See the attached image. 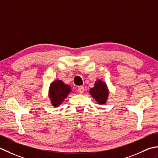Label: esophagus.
Listing matches in <instances>:
<instances>
[{
    "instance_id": "34e87169",
    "label": "esophagus",
    "mask_w": 158,
    "mask_h": 158,
    "mask_svg": "<svg viewBox=\"0 0 158 158\" xmlns=\"http://www.w3.org/2000/svg\"><path fill=\"white\" fill-rule=\"evenodd\" d=\"M78 91L80 93H83L84 91H85V88H84V86H79L78 89Z\"/></svg>"
}]
</instances>
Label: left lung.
<instances>
[{
	"mask_svg": "<svg viewBox=\"0 0 158 158\" xmlns=\"http://www.w3.org/2000/svg\"><path fill=\"white\" fill-rule=\"evenodd\" d=\"M90 94L99 104H104L108 98L109 91L104 82L97 80L93 88L90 89Z\"/></svg>",
	"mask_w": 158,
	"mask_h": 158,
	"instance_id": "left-lung-1",
	"label": "left lung"
}]
</instances>
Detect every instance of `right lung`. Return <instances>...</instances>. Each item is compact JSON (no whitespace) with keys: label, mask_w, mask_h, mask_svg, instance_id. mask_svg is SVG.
Masks as SVG:
<instances>
[{"label":"right lung","mask_w":158,"mask_h":158,"mask_svg":"<svg viewBox=\"0 0 158 158\" xmlns=\"http://www.w3.org/2000/svg\"><path fill=\"white\" fill-rule=\"evenodd\" d=\"M71 91L72 88L69 85H65L61 80H55L51 84L49 89V97L51 104L54 107H58L62 104Z\"/></svg>","instance_id":"right-lung-1"}]
</instances>
